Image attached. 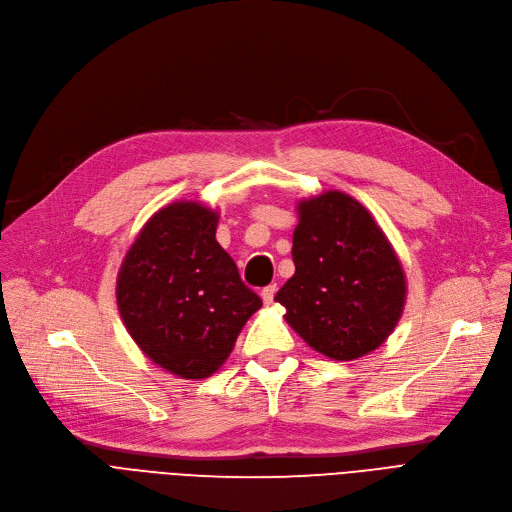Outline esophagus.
Masks as SVG:
<instances>
[{
    "instance_id": "esophagus-1",
    "label": "esophagus",
    "mask_w": 512,
    "mask_h": 512,
    "mask_svg": "<svg viewBox=\"0 0 512 512\" xmlns=\"http://www.w3.org/2000/svg\"><path fill=\"white\" fill-rule=\"evenodd\" d=\"M276 285H268L266 289H261V299H263V304H272V301H274V295H276Z\"/></svg>"
}]
</instances>
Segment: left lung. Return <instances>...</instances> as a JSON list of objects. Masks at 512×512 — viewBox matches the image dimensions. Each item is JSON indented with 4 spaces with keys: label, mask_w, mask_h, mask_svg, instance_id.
I'll return each mask as SVG.
<instances>
[{
    "label": "left lung",
    "mask_w": 512,
    "mask_h": 512,
    "mask_svg": "<svg viewBox=\"0 0 512 512\" xmlns=\"http://www.w3.org/2000/svg\"><path fill=\"white\" fill-rule=\"evenodd\" d=\"M295 274L276 293L291 329L316 352L354 361L394 331L407 282L390 240L367 208L329 189L297 202Z\"/></svg>",
    "instance_id": "8db88e82"
}]
</instances>
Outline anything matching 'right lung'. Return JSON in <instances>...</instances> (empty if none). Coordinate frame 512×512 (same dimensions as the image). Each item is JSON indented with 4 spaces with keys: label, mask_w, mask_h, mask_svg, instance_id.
Returning <instances> with one entry per match:
<instances>
[{
    "label": "right lung",
    "mask_w": 512,
    "mask_h": 512,
    "mask_svg": "<svg viewBox=\"0 0 512 512\" xmlns=\"http://www.w3.org/2000/svg\"><path fill=\"white\" fill-rule=\"evenodd\" d=\"M219 215L194 200L160 208L128 249L118 310L141 352L183 380L211 377L261 299L217 242Z\"/></svg>",
    "instance_id": "1"
}]
</instances>
